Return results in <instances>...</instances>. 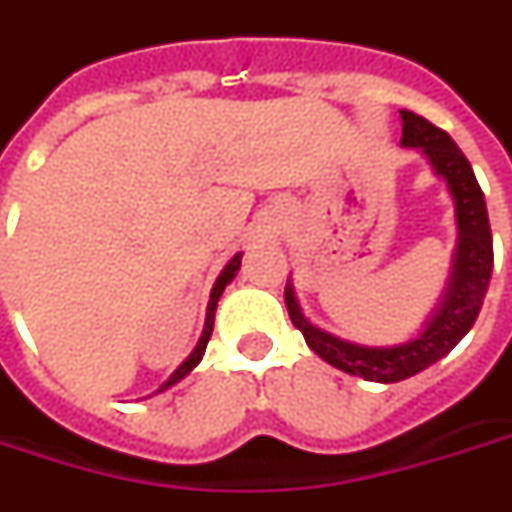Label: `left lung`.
Instances as JSON below:
<instances>
[{"mask_svg":"<svg viewBox=\"0 0 512 512\" xmlns=\"http://www.w3.org/2000/svg\"><path fill=\"white\" fill-rule=\"evenodd\" d=\"M401 122H404L401 144L421 147L429 155L435 172L449 183V192L457 206L460 245H457V256H454L449 292H446V301L440 303L435 320L426 326L418 340L393 345V348H365V345L345 343L326 331L315 329L301 315V306L295 301L292 287H287L284 292L290 320L295 323V329H301L303 340L317 357L326 359L329 365L345 370L351 376L384 384L401 382V379L421 373L429 365H435L440 357H446L451 348L463 340L482 309L493 270V236L488 209H485V195L479 189L477 175L468 164V158L457 144L451 142L446 130L435 128L424 116L401 111Z\"/></svg>","mask_w":512,"mask_h":512,"instance_id":"8db88e82","label":"left lung"}]
</instances>
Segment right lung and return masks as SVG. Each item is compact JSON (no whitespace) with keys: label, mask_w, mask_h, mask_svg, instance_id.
<instances>
[{"label":"right lung","mask_w":512,"mask_h":512,"mask_svg":"<svg viewBox=\"0 0 512 512\" xmlns=\"http://www.w3.org/2000/svg\"><path fill=\"white\" fill-rule=\"evenodd\" d=\"M239 259H242V256L236 253L234 259H231V262L225 264V270H222L220 278H217V284H214V290H211L209 315H206V329H203V337H200V343H197V348H195V351H192V357L186 359V362H183L181 368L175 370V373L169 376L167 382L161 384V390H167V387H172V384H175V382H181L183 376H186L189 370L195 368L197 362L203 359V354H206V345H209L211 329H214V309H217V301H220V295H222V290H225V284H228V281H231V278L236 276V270H239ZM161 390H158V393H161Z\"/></svg>","instance_id":"1"}]
</instances>
